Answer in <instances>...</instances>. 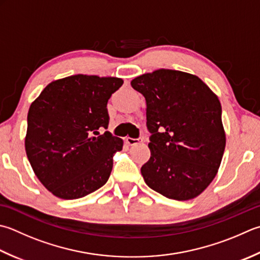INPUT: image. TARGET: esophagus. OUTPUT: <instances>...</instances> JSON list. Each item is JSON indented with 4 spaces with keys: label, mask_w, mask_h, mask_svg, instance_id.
Returning a JSON list of instances; mask_svg holds the SVG:
<instances>
[{
    "label": "esophagus",
    "mask_w": 260,
    "mask_h": 260,
    "mask_svg": "<svg viewBox=\"0 0 260 260\" xmlns=\"http://www.w3.org/2000/svg\"><path fill=\"white\" fill-rule=\"evenodd\" d=\"M125 141L128 145H135V144H139L142 142L141 139H132V137H126Z\"/></svg>",
    "instance_id": "esophagus-1"
}]
</instances>
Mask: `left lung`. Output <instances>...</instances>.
Wrapping results in <instances>:
<instances>
[{"label":"left lung","instance_id":"1","mask_svg":"<svg viewBox=\"0 0 260 260\" xmlns=\"http://www.w3.org/2000/svg\"><path fill=\"white\" fill-rule=\"evenodd\" d=\"M131 84L146 101L145 184L170 200L197 197L215 178L225 149L217 95L198 76L175 70H156Z\"/></svg>","mask_w":260,"mask_h":260}]
</instances>
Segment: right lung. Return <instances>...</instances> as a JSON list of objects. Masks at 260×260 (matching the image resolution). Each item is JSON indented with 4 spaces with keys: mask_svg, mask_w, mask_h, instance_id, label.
<instances>
[{
    "mask_svg": "<svg viewBox=\"0 0 260 260\" xmlns=\"http://www.w3.org/2000/svg\"><path fill=\"white\" fill-rule=\"evenodd\" d=\"M119 78L72 75L53 81L28 111L24 146L40 182L56 197L76 200L103 187L123 140L106 131L107 103Z\"/></svg>",
    "mask_w": 260,
    "mask_h": 260,
    "instance_id": "obj_1",
    "label": "right lung"
}]
</instances>
